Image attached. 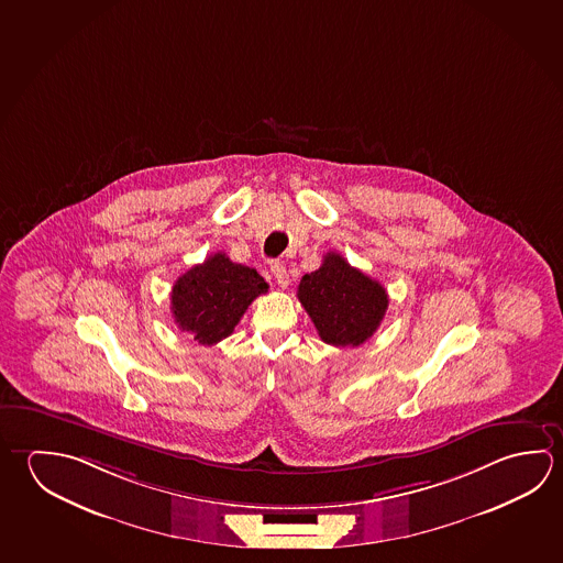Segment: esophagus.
I'll use <instances>...</instances> for the list:
<instances>
[{
    "mask_svg": "<svg viewBox=\"0 0 563 563\" xmlns=\"http://www.w3.org/2000/svg\"><path fill=\"white\" fill-rule=\"evenodd\" d=\"M271 273H273V277H275L280 288L288 286V275H286V267L283 263H273V265H271Z\"/></svg>",
    "mask_w": 563,
    "mask_h": 563,
    "instance_id": "1",
    "label": "esophagus"
}]
</instances>
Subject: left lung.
<instances>
[{"mask_svg":"<svg viewBox=\"0 0 563 563\" xmlns=\"http://www.w3.org/2000/svg\"><path fill=\"white\" fill-rule=\"evenodd\" d=\"M298 300L322 342L342 347H354L372 338L389 305L384 286L338 253H325L320 268L302 277Z\"/></svg>","mask_w":563,"mask_h":563,"instance_id":"left-lung-1","label":"left lung"}]
</instances>
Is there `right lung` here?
<instances>
[{
	"label": "right lung",
	"mask_w": 563,
	"mask_h": 563,
	"mask_svg": "<svg viewBox=\"0 0 563 563\" xmlns=\"http://www.w3.org/2000/svg\"><path fill=\"white\" fill-rule=\"evenodd\" d=\"M267 290L255 268L216 253L176 280L172 314L179 330L189 332L199 344H218L235 330L249 305Z\"/></svg>",
	"instance_id": "obj_1"
}]
</instances>
